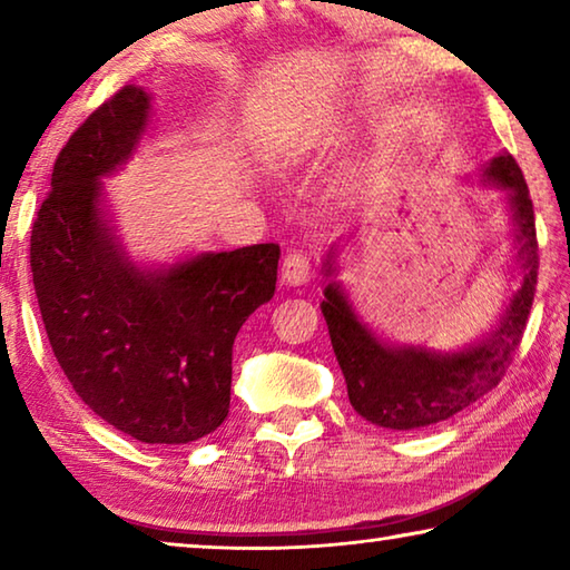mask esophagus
<instances>
[{
	"label": "esophagus",
	"instance_id": "esophagus-1",
	"mask_svg": "<svg viewBox=\"0 0 570 570\" xmlns=\"http://www.w3.org/2000/svg\"><path fill=\"white\" fill-rule=\"evenodd\" d=\"M312 276V256L306 250H288L282 266V278L288 286H302Z\"/></svg>",
	"mask_w": 570,
	"mask_h": 570
}]
</instances>
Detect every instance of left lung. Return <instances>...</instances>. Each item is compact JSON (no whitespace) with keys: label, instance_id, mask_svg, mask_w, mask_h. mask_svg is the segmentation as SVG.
I'll use <instances>...</instances> for the list:
<instances>
[{"label":"left lung","instance_id":"1","mask_svg":"<svg viewBox=\"0 0 570 570\" xmlns=\"http://www.w3.org/2000/svg\"><path fill=\"white\" fill-rule=\"evenodd\" d=\"M485 178L510 190V206L518 224L520 274H523L503 320L488 340L460 354H430L410 346L394 350L356 322L340 286H326L322 314L346 380V394L352 407L380 428L417 430L470 407L472 402L498 387L523 340L538 284L533 200L513 156L493 158L485 168Z\"/></svg>","mask_w":570,"mask_h":570}]
</instances>
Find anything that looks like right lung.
<instances>
[{"label":"right lung","mask_w":570,"mask_h":570,"mask_svg":"<svg viewBox=\"0 0 570 570\" xmlns=\"http://www.w3.org/2000/svg\"><path fill=\"white\" fill-rule=\"evenodd\" d=\"M148 92L125 85L65 142L30 236L47 340L80 400L150 445H186L224 424L230 352L276 292L278 244L200 254L140 272L100 224V176L130 156Z\"/></svg>","instance_id":"add662e5"}]
</instances>
